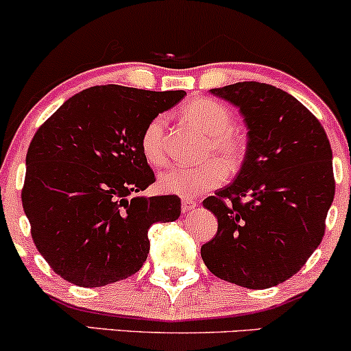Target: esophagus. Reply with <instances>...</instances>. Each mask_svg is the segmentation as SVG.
<instances>
[{"mask_svg": "<svg viewBox=\"0 0 351 351\" xmlns=\"http://www.w3.org/2000/svg\"><path fill=\"white\" fill-rule=\"evenodd\" d=\"M196 206H198V203H196V201H193V199H181V211L183 213H189V211H193V209H195Z\"/></svg>", "mask_w": 351, "mask_h": 351, "instance_id": "obj_1", "label": "esophagus"}]
</instances>
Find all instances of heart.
<instances>
[{
  "label": "heart",
  "mask_w": 351,
  "mask_h": 351,
  "mask_svg": "<svg viewBox=\"0 0 351 351\" xmlns=\"http://www.w3.org/2000/svg\"><path fill=\"white\" fill-rule=\"evenodd\" d=\"M183 114L191 123L199 127L209 135L206 143V156H217L229 168H237L243 162L245 153L244 136L232 128L234 114L224 104L213 99L191 100L184 107ZM165 132H167V117H153L143 128L140 148L150 165H162L165 162ZM226 167L216 158L208 162L188 167V165H170L160 173L158 186L162 191L170 195H178L183 198H195L224 183Z\"/></svg>",
  "instance_id": "1"
}]
</instances>
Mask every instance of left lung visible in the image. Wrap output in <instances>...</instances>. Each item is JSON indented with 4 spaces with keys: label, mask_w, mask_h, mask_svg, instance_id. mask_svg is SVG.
<instances>
[{
    "label": "left lung",
    "mask_w": 351,
    "mask_h": 351,
    "mask_svg": "<svg viewBox=\"0 0 351 351\" xmlns=\"http://www.w3.org/2000/svg\"><path fill=\"white\" fill-rule=\"evenodd\" d=\"M209 92L239 108L247 145L234 181L203 201L217 232L201 257L219 279L274 287L322 243L335 195L332 148L312 112L282 88L236 82Z\"/></svg>",
    "instance_id": "left-lung-1"
}]
</instances>
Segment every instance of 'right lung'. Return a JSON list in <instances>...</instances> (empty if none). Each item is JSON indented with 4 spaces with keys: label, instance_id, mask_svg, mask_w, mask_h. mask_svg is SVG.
Wrapping results in <instances>:
<instances>
[{
    "label": "right lung",
    "instance_id": "1",
    "mask_svg": "<svg viewBox=\"0 0 351 351\" xmlns=\"http://www.w3.org/2000/svg\"><path fill=\"white\" fill-rule=\"evenodd\" d=\"M186 95L95 86L44 122L26 155L23 208L51 269L80 287L130 277L150 252L148 229L178 219L176 195L138 196L155 181L143 128Z\"/></svg>",
    "mask_w": 351,
    "mask_h": 351
}]
</instances>
